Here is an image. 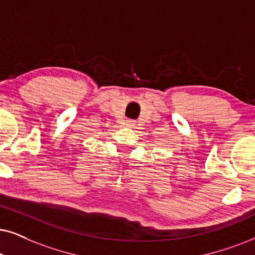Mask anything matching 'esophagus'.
<instances>
[{
	"mask_svg": "<svg viewBox=\"0 0 255 255\" xmlns=\"http://www.w3.org/2000/svg\"><path fill=\"white\" fill-rule=\"evenodd\" d=\"M126 126H128V127H134L135 121H133V120H126Z\"/></svg>",
	"mask_w": 255,
	"mask_h": 255,
	"instance_id": "34e87169",
	"label": "esophagus"
}]
</instances>
